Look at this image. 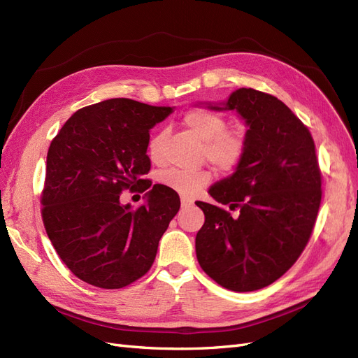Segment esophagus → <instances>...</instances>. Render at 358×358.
Listing matches in <instances>:
<instances>
[{
  "mask_svg": "<svg viewBox=\"0 0 358 358\" xmlns=\"http://www.w3.org/2000/svg\"><path fill=\"white\" fill-rule=\"evenodd\" d=\"M180 204H182V208H189V206L192 204V201H191L189 199L182 197V199H180Z\"/></svg>",
  "mask_w": 358,
  "mask_h": 358,
  "instance_id": "34e87169",
  "label": "esophagus"
}]
</instances>
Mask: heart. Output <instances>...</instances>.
I'll return each instance as SVG.
<instances>
[{
  "label": "heart",
  "instance_id": "heart-1",
  "mask_svg": "<svg viewBox=\"0 0 358 358\" xmlns=\"http://www.w3.org/2000/svg\"><path fill=\"white\" fill-rule=\"evenodd\" d=\"M188 131L196 136L203 145V154L210 164L221 171H233L241 166L248 150L246 136L241 131H229L225 117L206 109L188 112L182 119ZM164 134L158 133L148 143L149 157L154 161L161 158V143ZM162 185L176 191L182 196L192 197L210 182L208 171L167 170L159 175Z\"/></svg>",
  "mask_w": 358,
  "mask_h": 358
}]
</instances>
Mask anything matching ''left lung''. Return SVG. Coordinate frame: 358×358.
I'll use <instances>...</instances> for the list:
<instances>
[{"label": "left lung", "instance_id": "8db88e82", "mask_svg": "<svg viewBox=\"0 0 358 358\" xmlns=\"http://www.w3.org/2000/svg\"><path fill=\"white\" fill-rule=\"evenodd\" d=\"M210 110H234L248 129L241 166L209 188L229 204L197 201L204 224L196 236L201 268L221 287L255 291L273 284L305 249L321 203V173L309 129L276 96L239 88Z\"/></svg>", "mask_w": 358, "mask_h": 358}]
</instances>
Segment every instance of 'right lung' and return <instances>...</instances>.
<instances>
[{
    "mask_svg": "<svg viewBox=\"0 0 358 358\" xmlns=\"http://www.w3.org/2000/svg\"><path fill=\"white\" fill-rule=\"evenodd\" d=\"M129 99L76 112L52 140L41 216L59 258L83 282L116 289L152 266L161 236L180 208L176 191L145 179L149 131L173 113ZM124 189L147 191L137 210Z\"/></svg>",
    "mask_w": 358,
    "mask_h": 358,
    "instance_id": "obj_1",
    "label": "right lung"
}]
</instances>
